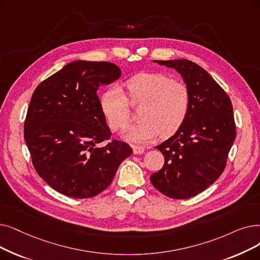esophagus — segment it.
Masks as SVG:
<instances>
[{
    "instance_id": "1",
    "label": "esophagus",
    "mask_w": 260,
    "mask_h": 260,
    "mask_svg": "<svg viewBox=\"0 0 260 260\" xmlns=\"http://www.w3.org/2000/svg\"><path fill=\"white\" fill-rule=\"evenodd\" d=\"M132 148H133L134 154H143L144 153V148H142V146L132 145Z\"/></svg>"
}]
</instances>
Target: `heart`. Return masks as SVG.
<instances>
[{"label": "heart", "mask_w": 260, "mask_h": 260, "mask_svg": "<svg viewBox=\"0 0 260 260\" xmlns=\"http://www.w3.org/2000/svg\"><path fill=\"white\" fill-rule=\"evenodd\" d=\"M129 101L142 104L139 118L142 120L131 127L124 137L135 142L156 138H169L182 127L190 108L188 87L179 81L159 72H142L132 76L125 83ZM100 107L112 131L125 128L132 121L128 100L119 86L102 94Z\"/></svg>", "instance_id": "obj_1"}]
</instances>
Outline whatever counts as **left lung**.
I'll return each instance as SVG.
<instances>
[{
    "label": "left lung",
    "instance_id": "obj_1",
    "mask_svg": "<svg viewBox=\"0 0 260 260\" xmlns=\"http://www.w3.org/2000/svg\"><path fill=\"white\" fill-rule=\"evenodd\" d=\"M154 61L182 75L191 102L182 127L156 146L165 156V164L150 179L169 198L189 199L208 188L224 171L236 138L233 105L222 87L196 62Z\"/></svg>",
    "mask_w": 260,
    "mask_h": 260
}]
</instances>
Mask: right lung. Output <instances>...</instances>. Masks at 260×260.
<instances>
[{"instance_id":"obj_1","label":"right lung","mask_w":260,"mask_h":260,"mask_svg":"<svg viewBox=\"0 0 260 260\" xmlns=\"http://www.w3.org/2000/svg\"><path fill=\"white\" fill-rule=\"evenodd\" d=\"M120 76L115 63L76 60L40 83L31 95L24 122L31 161L44 182L63 196H98L133 153L125 142L108 141L111 132L96 94L99 87Z\"/></svg>"}]
</instances>
